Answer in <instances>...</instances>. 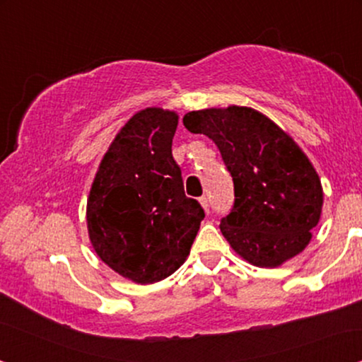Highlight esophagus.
Masks as SVG:
<instances>
[{"mask_svg":"<svg viewBox=\"0 0 362 362\" xmlns=\"http://www.w3.org/2000/svg\"><path fill=\"white\" fill-rule=\"evenodd\" d=\"M199 202H201L202 209H204L206 212H209V201H207V197H206V196H202L201 199H199Z\"/></svg>","mask_w":362,"mask_h":362,"instance_id":"1","label":"esophagus"}]
</instances>
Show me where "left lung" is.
Segmentation results:
<instances>
[{
    "label": "left lung",
    "instance_id": "8db88e82",
    "mask_svg": "<svg viewBox=\"0 0 362 362\" xmlns=\"http://www.w3.org/2000/svg\"><path fill=\"white\" fill-rule=\"evenodd\" d=\"M182 123L216 143L234 181V207L219 226L232 250L265 269L303 252L320 222L323 187L293 138L250 107L194 110Z\"/></svg>",
    "mask_w": 362,
    "mask_h": 362
}]
</instances>
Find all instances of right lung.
I'll use <instances>...</instances> for the list:
<instances>
[{"instance_id": "1", "label": "right lung", "mask_w": 362, "mask_h": 362, "mask_svg": "<svg viewBox=\"0 0 362 362\" xmlns=\"http://www.w3.org/2000/svg\"><path fill=\"white\" fill-rule=\"evenodd\" d=\"M176 112H136L103 155L87 199L88 239L113 272L135 284L160 281L189 255L204 211L185 194L171 153Z\"/></svg>"}]
</instances>
